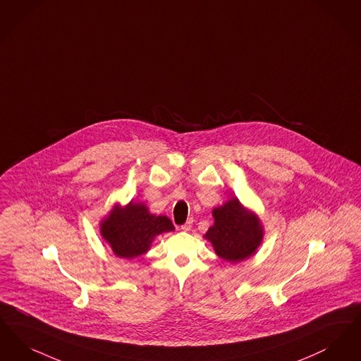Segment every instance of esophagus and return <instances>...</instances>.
<instances>
[{
  "instance_id": "1",
  "label": "esophagus",
  "mask_w": 361,
  "mask_h": 361,
  "mask_svg": "<svg viewBox=\"0 0 361 361\" xmlns=\"http://www.w3.org/2000/svg\"><path fill=\"white\" fill-rule=\"evenodd\" d=\"M191 226H192V221L190 220L186 222V224H183L182 226H180V229L182 231H185V232H188L190 229H191Z\"/></svg>"
}]
</instances>
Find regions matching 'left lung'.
<instances>
[{"label": "left lung", "instance_id": "8db88e82", "mask_svg": "<svg viewBox=\"0 0 361 361\" xmlns=\"http://www.w3.org/2000/svg\"><path fill=\"white\" fill-rule=\"evenodd\" d=\"M213 217L214 225L209 228L204 238L212 243L221 259L238 263L255 255L263 241L264 229L253 212L232 198L213 209Z\"/></svg>", "mask_w": 361, "mask_h": 361}]
</instances>
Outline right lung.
<instances>
[{"mask_svg":"<svg viewBox=\"0 0 361 361\" xmlns=\"http://www.w3.org/2000/svg\"><path fill=\"white\" fill-rule=\"evenodd\" d=\"M173 222L166 216L148 212L144 204H116L109 216L101 221L99 231L113 253L118 257L133 259L149 250L155 237L173 231Z\"/></svg>","mask_w":361,"mask_h":361,"instance_id":"add662e5","label":"right lung"}]
</instances>
